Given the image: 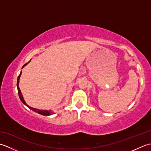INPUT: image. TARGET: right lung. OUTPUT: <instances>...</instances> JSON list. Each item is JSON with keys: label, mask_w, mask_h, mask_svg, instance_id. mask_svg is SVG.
Listing matches in <instances>:
<instances>
[{"label": "right lung", "mask_w": 151, "mask_h": 151, "mask_svg": "<svg viewBox=\"0 0 151 151\" xmlns=\"http://www.w3.org/2000/svg\"><path fill=\"white\" fill-rule=\"evenodd\" d=\"M27 63H25L24 65L23 66H22V67H24L25 65H27ZM21 75V73H20V75H19L18 76V78H17V90H18V93H19V98H20L21 101H22V103H23L24 104L26 105L30 109H31L32 110H33L34 111L36 112V113H38V114H41V115H50L51 114H52V112H51L50 111H48V110H38V109H36V108H32V107L29 106L27 105V104H26V102H25V101H24V99H23V97H22V93H21V92L20 89H19V78H20Z\"/></svg>", "instance_id": "right-lung-1"}]
</instances>
